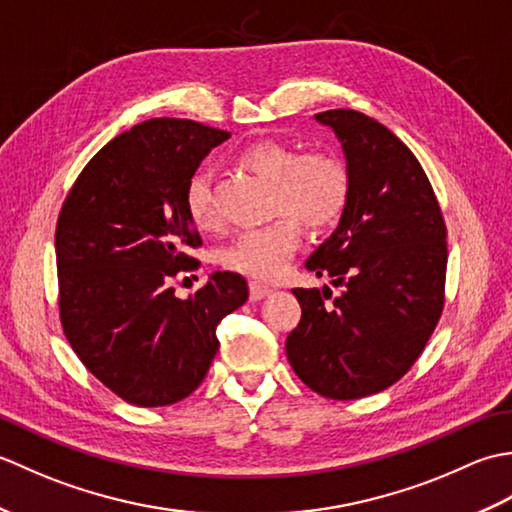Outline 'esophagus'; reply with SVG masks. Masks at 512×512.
<instances>
[{
  "instance_id": "34e87169",
  "label": "esophagus",
  "mask_w": 512,
  "mask_h": 512,
  "mask_svg": "<svg viewBox=\"0 0 512 512\" xmlns=\"http://www.w3.org/2000/svg\"><path fill=\"white\" fill-rule=\"evenodd\" d=\"M248 288H250V301H262L264 297L270 295V288H266L262 284H255V281Z\"/></svg>"
}]
</instances>
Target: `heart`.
I'll return each instance as SVG.
<instances>
[{
  "mask_svg": "<svg viewBox=\"0 0 512 512\" xmlns=\"http://www.w3.org/2000/svg\"><path fill=\"white\" fill-rule=\"evenodd\" d=\"M237 165L270 182V211L284 215L239 233L222 248L220 262L250 279H277L297 250V220L312 233L328 231L341 220L350 200V173L334 151L308 149L297 154L290 145L275 140L248 145L239 151ZM184 211L200 231L217 226L211 187L202 173L184 189Z\"/></svg>",
  "mask_w": 512,
  "mask_h": 512,
  "instance_id": "b5f03b06",
  "label": "heart"
}]
</instances>
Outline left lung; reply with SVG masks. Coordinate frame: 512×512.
<instances>
[{
    "label": "left lung",
    "instance_id": "left-lung-1",
    "mask_svg": "<svg viewBox=\"0 0 512 512\" xmlns=\"http://www.w3.org/2000/svg\"><path fill=\"white\" fill-rule=\"evenodd\" d=\"M314 118L343 143L350 200L306 268L332 277L341 295L332 297L328 286L292 290L301 321L288 334L286 354L312 391L356 400L405 376L436 330L447 226L427 173L394 132L354 110Z\"/></svg>",
    "mask_w": 512,
    "mask_h": 512
}]
</instances>
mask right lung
I'll return each mask as SVG.
<instances>
[{
    "label": "right lung",
    "mask_w": 512,
    "mask_h": 512,
    "mask_svg": "<svg viewBox=\"0 0 512 512\" xmlns=\"http://www.w3.org/2000/svg\"><path fill=\"white\" fill-rule=\"evenodd\" d=\"M228 136L187 118H151L110 140L65 195L54 233L63 334L129 405L193 394L220 347L217 325L248 299L235 273H215L189 299L173 290L200 266L189 255L202 239L184 189Z\"/></svg>",
    "instance_id": "1"
}]
</instances>
